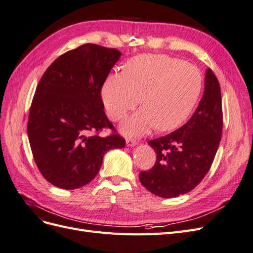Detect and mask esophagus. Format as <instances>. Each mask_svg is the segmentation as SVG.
I'll return each instance as SVG.
<instances>
[{"label": "esophagus", "instance_id": "esophagus-1", "mask_svg": "<svg viewBox=\"0 0 253 253\" xmlns=\"http://www.w3.org/2000/svg\"><path fill=\"white\" fill-rule=\"evenodd\" d=\"M138 144V141H136L135 139H132V138H128L126 139V145L127 147H134V145Z\"/></svg>", "mask_w": 253, "mask_h": 253}]
</instances>
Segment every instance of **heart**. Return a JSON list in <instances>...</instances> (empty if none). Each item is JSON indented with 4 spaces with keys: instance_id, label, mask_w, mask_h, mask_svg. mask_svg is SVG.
<instances>
[{
    "instance_id": "obj_1",
    "label": "heart",
    "mask_w": 253,
    "mask_h": 253,
    "mask_svg": "<svg viewBox=\"0 0 253 253\" xmlns=\"http://www.w3.org/2000/svg\"><path fill=\"white\" fill-rule=\"evenodd\" d=\"M202 87V75L194 65L165 55H142L129 60L125 73L106 79L102 100L109 117L120 121L141 99L143 108L121 126L124 134L138 136L155 126L158 131H171L182 125Z\"/></svg>"
}]
</instances>
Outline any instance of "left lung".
I'll list each match as a JSON object with an SVG mask.
<instances>
[{"instance_id":"8db88e82","label":"left lung","mask_w":253,"mask_h":253,"mask_svg":"<svg viewBox=\"0 0 253 253\" xmlns=\"http://www.w3.org/2000/svg\"><path fill=\"white\" fill-rule=\"evenodd\" d=\"M223 131L220 86L216 76L206 71L205 90L187 124L148 143L156 163L139 173L142 186L159 197L171 198L194 189L210 170Z\"/></svg>"}]
</instances>
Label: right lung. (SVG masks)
Masks as SVG:
<instances>
[{"label":"right lung","instance_id":"obj_1","mask_svg":"<svg viewBox=\"0 0 253 253\" xmlns=\"http://www.w3.org/2000/svg\"><path fill=\"white\" fill-rule=\"evenodd\" d=\"M120 56L115 48L84 44L57 58L38 83L27 134L38 169L51 185L66 190L85 186L106 152L125 148L101 99V87ZM104 128L113 134L99 135Z\"/></svg>","mask_w":253,"mask_h":253}]
</instances>
